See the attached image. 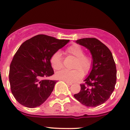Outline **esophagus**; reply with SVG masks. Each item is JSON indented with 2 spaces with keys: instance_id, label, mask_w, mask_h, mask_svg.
Segmentation results:
<instances>
[{
  "instance_id": "esophagus-1",
  "label": "esophagus",
  "mask_w": 130,
  "mask_h": 130,
  "mask_svg": "<svg viewBox=\"0 0 130 130\" xmlns=\"http://www.w3.org/2000/svg\"><path fill=\"white\" fill-rule=\"evenodd\" d=\"M65 83H66L67 85H69V86H71V85H72V82H67V81H65Z\"/></svg>"
}]
</instances>
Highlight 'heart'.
Segmentation results:
<instances>
[{
  "label": "heart",
  "instance_id": "1",
  "mask_svg": "<svg viewBox=\"0 0 130 130\" xmlns=\"http://www.w3.org/2000/svg\"><path fill=\"white\" fill-rule=\"evenodd\" d=\"M65 53L75 58L72 67L73 70H62L56 73L57 78L69 82H75L83 77V73L87 74L91 69L92 60L91 57L85 55L83 48L78 44H73L65 51ZM51 65L55 70H60L63 67L61 53L56 52L50 59Z\"/></svg>",
  "mask_w": 130,
  "mask_h": 130
}]
</instances>
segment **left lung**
<instances>
[{"label": "left lung", "instance_id": "1", "mask_svg": "<svg viewBox=\"0 0 130 130\" xmlns=\"http://www.w3.org/2000/svg\"><path fill=\"white\" fill-rule=\"evenodd\" d=\"M77 44L90 51L92 65L89 74L81 84L80 91L74 98L83 105L95 107L104 103L111 96L116 82V68L111 51L96 38H82Z\"/></svg>", "mask_w": 130, "mask_h": 130}]
</instances>
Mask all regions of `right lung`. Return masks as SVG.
<instances>
[{
    "instance_id": "obj_1",
    "label": "right lung",
    "mask_w": 130,
    "mask_h": 130,
    "mask_svg": "<svg viewBox=\"0 0 130 130\" xmlns=\"http://www.w3.org/2000/svg\"><path fill=\"white\" fill-rule=\"evenodd\" d=\"M69 41L38 35L20 46L10 63L9 75L11 92L18 103L33 108L49 98L57 81L43 78L54 74L51 57Z\"/></svg>"
}]
</instances>
